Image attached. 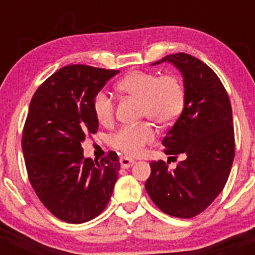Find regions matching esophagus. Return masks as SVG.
Returning <instances> with one entry per match:
<instances>
[{"instance_id": "1", "label": "esophagus", "mask_w": 255, "mask_h": 255, "mask_svg": "<svg viewBox=\"0 0 255 255\" xmlns=\"http://www.w3.org/2000/svg\"><path fill=\"white\" fill-rule=\"evenodd\" d=\"M134 163H135V160L130 159V158H128V157H121V158H120V164H121L122 168H126V169L129 168V166L133 165Z\"/></svg>"}]
</instances>
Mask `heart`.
<instances>
[{"mask_svg": "<svg viewBox=\"0 0 255 255\" xmlns=\"http://www.w3.org/2000/svg\"><path fill=\"white\" fill-rule=\"evenodd\" d=\"M116 89L124 95L139 99L142 116L159 125L174 122L182 113L186 102L183 85L174 75L134 71L122 78ZM93 111L98 122L109 125L115 114V103L105 91H99L93 99ZM156 139V129L144 122L136 126H124L110 136V145L127 156H139L145 146Z\"/></svg>", "mask_w": 255, "mask_h": 255, "instance_id": "b5f03b06", "label": "heart"}]
</instances>
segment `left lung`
<instances>
[{
	"label": "left lung",
	"mask_w": 255,
	"mask_h": 255,
	"mask_svg": "<svg viewBox=\"0 0 255 255\" xmlns=\"http://www.w3.org/2000/svg\"><path fill=\"white\" fill-rule=\"evenodd\" d=\"M168 62L183 78L184 108L162 144L165 153L184 154L169 170L163 160L152 162L145 188L166 215L192 218L223 191L235 156L233 111L223 84L207 64L188 54H172L151 66Z\"/></svg>",
	"instance_id": "1"
}]
</instances>
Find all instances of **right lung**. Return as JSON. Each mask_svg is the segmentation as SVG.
<instances>
[{"label": "right lung", "instance_id": "right-lung-1", "mask_svg": "<svg viewBox=\"0 0 255 255\" xmlns=\"http://www.w3.org/2000/svg\"><path fill=\"white\" fill-rule=\"evenodd\" d=\"M120 71L71 64L46 79L31 99L22 131L28 178L55 217L80 224L103 212L119 176V156L84 158L81 144L98 130L93 99Z\"/></svg>", "mask_w": 255, "mask_h": 255}]
</instances>
